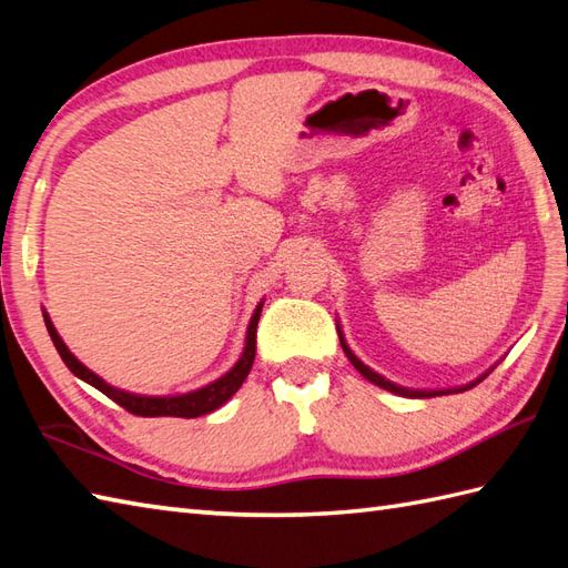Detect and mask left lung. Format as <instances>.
<instances>
[{"instance_id":"left-lung-1","label":"left lung","mask_w":568,"mask_h":568,"mask_svg":"<svg viewBox=\"0 0 568 568\" xmlns=\"http://www.w3.org/2000/svg\"><path fill=\"white\" fill-rule=\"evenodd\" d=\"M339 329V327H336ZM339 342H342V348H344V354H346V358L352 361L354 364V368L361 373V376H364L366 381H371V383H376L378 388H383V390H390V393H395V395H403V397H434V395H449V393H462V390H468V388H474L476 383H480L484 381L488 373L493 371H488V373H484V376L480 378H476L474 383H468V385H462V388H449V390H413V388H403V385H397V383H393V381H388V378H383L381 373H376L373 368H368L364 361H361L352 348H348V344H346V339H344V334H342V329H339Z\"/></svg>"}]
</instances>
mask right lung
Instances as JSON below:
<instances>
[{
	"label": "right lung",
	"mask_w": 568,
	"mask_h": 568,
	"mask_svg": "<svg viewBox=\"0 0 568 568\" xmlns=\"http://www.w3.org/2000/svg\"><path fill=\"white\" fill-rule=\"evenodd\" d=\"M261 310H263V303H258L256 312H253V317L248 322V332H246V346H244V352H241V358L232 366V371H226L222 378H216L214 383L204 385V388L190 390L183 395H136V393H126V390L114 388V385L104 383L98 373H92L88 366L80 364V361L70 354V348L65 346L63 339H60V334L55 332L51 317H48V312H43V320H45V329L53 339V346L58 348L60 358H63V364L72 373H75L80 381L90 383L92 388H98L106 397H112L116 405L129 409L131 415H139V417H202V415L214 413L216 407H222L229 397H232L241 388V383L246 381L248 371L253 366V358H256V327H258Z\"/></svg>",
	"instance_id": "right-lung-1"
}]
</instances>
